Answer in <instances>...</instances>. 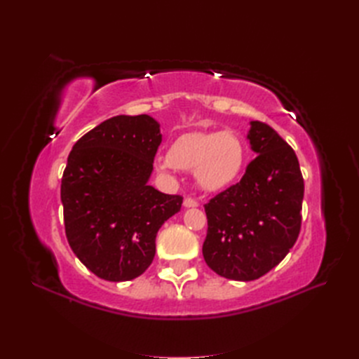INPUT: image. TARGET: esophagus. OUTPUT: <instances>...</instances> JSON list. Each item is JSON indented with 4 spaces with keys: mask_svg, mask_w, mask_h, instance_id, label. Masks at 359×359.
<instances>
[{
    "mask_svg": "<svg viewBox=\"0 0 359 359\" xmlns=\"http://www.w3.org/2000/svg\"><path fill=\"white\" fill-rule=\"evenodd\" d=\"M184 208H196V206H199V203H198V201H194V199H191V198H186L184 199Z\"/></svg>",
    "mask_w": 359,
    "mask_h": 359,
    "instance_id": "esophagus-1",
    "label": "esophagus"
}]
</instances>
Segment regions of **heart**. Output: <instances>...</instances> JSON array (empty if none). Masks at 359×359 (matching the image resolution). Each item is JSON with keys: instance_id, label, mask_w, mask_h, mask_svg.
<instances>
[{"instance_id": "heart-1", "label": "heart", "mask_w": 359, "mask_h": 359, "mask_svg": "<svg viewBox=\"0 0 359 359\" xmlns=\"http://www.w3.org/2000/svg\"><path fill=\"white\" fill-rule=\"evenodd\" d=\"M244 147L232 132H193L180 136L170 145L169 156L156 158L158 172L175 169L194 172L205 191H219L238 178L244 166Z\"/></svg>"}]
</instances>
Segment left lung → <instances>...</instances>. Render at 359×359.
Segmentation results:
<instances>
[{"instance_id":"1","label":"left lung","mask_w":359,"mask_h":359,"mask_svg":"<svg viewBox=\"0 0 359 359\" xmlns=\"http://www.w3.org/2000/svg\"><path fill=\"white\" fill-rule=\"evenodd\" d=\"M247 140L256 158L240 182L205 205V262L236 281L262 277L285 259L299 233L304 198L295 151L276 130L250 121Z\"/></svg>"}]
</instances>
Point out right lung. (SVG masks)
I'll use <instances>...</instances> for the list:
<instances>
[{"instance_id": "1", "label": "right lung", "mask_w": 359, "mask_h": 359, "mask_svg": "<svg viewBox=\"0 0 359 359\" xmlns=\"http://www.w3.org/2000/svg\"><path fill=\"white\" fill-rule=\"evenodd\" d=\"M161 144L149 115L106 119L76 142L61 180L67 241L91 273L107 281L144 274L157 232L181 210L182 198L149 186Z\"/></svg>"}]
</instances>
